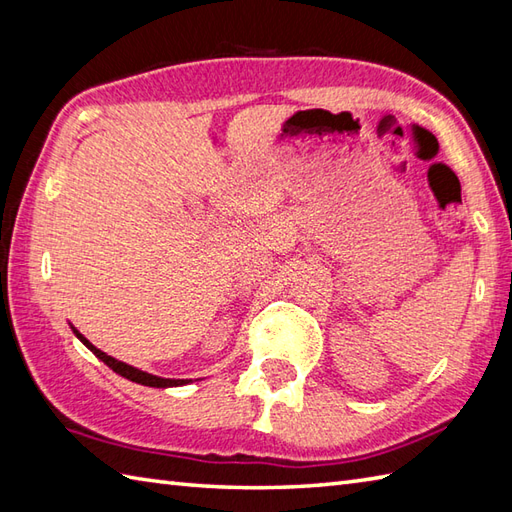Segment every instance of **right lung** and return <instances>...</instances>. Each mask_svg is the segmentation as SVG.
<instances>
[{"label":"right lung","instance_id":"obj_1","mask_svg":"<svg viewBox=\"0 0 512 512\" xmlns=\"http://www.w3.org/2000/svg\"><path fill=\"white\" fill-rule=\"evenodd\" d=\"M72 332L76 334V339H79L85 347H88V350L94 354V356H99L101 361L110 367V369H114L116 374H121L123 378H127V380H132V383H138V385H145V387H158V389H167V387H180V385H187V383H191L189 378H162V376H154V374H147V372H143V369H138V367H132V365H127V363H123V361H116L114 356H107L105 352H101L99 347H94L88 339H85V336L76 330V328H72Z\"/></svg>","mask_w":512,"mask_h":512}]
</instances>
